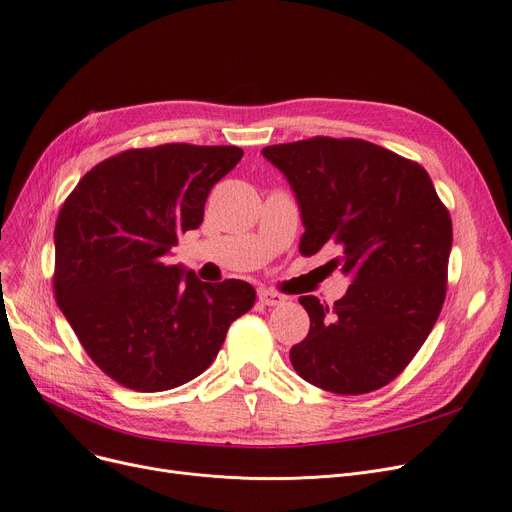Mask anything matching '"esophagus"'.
<instances>
[{"instance_id":"obj_1","label":"esophagus","mask_w":512,"mask_h":512,"mask_svg":"<svg viewBox=\"0 0 512 512\" xmlns=\"http://www.w3.org/2000/svg\"><path fill=\"white\" fill-rule=\"evenodd\" d=\"M259 301L265 305V307H280L286 303V297H282L280 292H274V290H267V288H261L257 292Z\"/></svg>"}]
</instances>
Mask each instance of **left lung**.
I'll return each instance as SVG.
<instances>
[{
  "instance_id": "1",
  "label": "left lung",
  "mask_w": 512,
  "mask_h": 512,
  "mask_svg": "<svg viewBox=\"0 0 512 512\" xmlns=\"http://www.w3.org/2000/svg\"><path fill=\"white\" fill-rule=\"evenodd\" d=\"M261 153L299 203V251L338 245L332 263L353 278L332 307L299 299L311 328L290 348L294 371L334 394L386 386L417 355L446 297L452 222L432 178L359 139L315 137Z\"/></svg>"
}]
</instances>
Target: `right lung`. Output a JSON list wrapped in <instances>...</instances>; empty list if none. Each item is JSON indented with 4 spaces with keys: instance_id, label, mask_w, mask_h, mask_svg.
Returning a JSON list of instances; mask_svg holds the SVG:
<instances>
[{
    "instance_id": "add662e5",
    "label": "right lung",
    "mask_w": 512,
    "mask_h": 512,
    "mask_svg": "<svg viewBox=\"0 0 512 512\" xmlns=\"http://www.w3.org/2000/svg\"><path fill=\"white\" fill-rule=\"evenodd\" d=\"M240 157L232 145L130 149L87 172L62 205L56 301L118 384L164 392L191 382L255 305L249 282L209 284L182 263H164L178 236L201 226L211 186Z\"/></svg>"
}]
</instances>
